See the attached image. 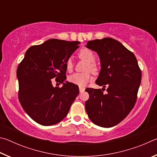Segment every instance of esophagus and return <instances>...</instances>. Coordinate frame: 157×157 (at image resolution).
<instances>
[{"mask_svg":"<svg viewBox=\"0 0 157 157\" xmlns=\"http://www.w3.org/2000/svg\"><path fill=\"white\" fill-rule=\"evenodd\" d=\"M79 92L82 93V92H83L84 91L85 88H84V87H83V86H79Z\"/></svg>","mask_w":157,"mask_h":157,"instance_id":"esophagus-1","label":"esophagus"}]
</instances>
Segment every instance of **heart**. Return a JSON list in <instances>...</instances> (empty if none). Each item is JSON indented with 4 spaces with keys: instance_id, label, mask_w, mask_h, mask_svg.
I'll list each match as a JSON object with an SVG mask.
<instances>
[{
    "instance_id": "obj_1",
    "label": "heart",
    "mask_w": 157,
    "mask_h": 157,
    "mask_svg": "<svg viewBox=\"0 0 157 157\" xmlns=\"http://www.w3.org/2000/svg\"><path fill=\"white\" fill-rule=\"evenodd\" d=\"M78 57L80 59L88 62L86 64L85 71H91L93 73H96L98 71V68L95 61V55L94 52L88 48H82L78 52ZM73 62L71 59H68L66 62V68L68 72L71 73L73 70ZM91 79V75L89 73H74L68 78V80L74 84L78 85L79 86H83L87 82Z\"/></svg>"
}]
</instances>
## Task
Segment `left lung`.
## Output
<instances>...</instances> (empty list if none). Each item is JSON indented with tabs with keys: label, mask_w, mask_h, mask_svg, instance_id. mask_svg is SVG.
I'll return each instance as SVG.
<instances>
[{
	"label": "left lung",
	"mask_w": 157,
	"mask_h": 157,
	"mask_svg": "<svg viewBox=\"0 0 157 157\" xmlns=\"http://www.w3.org/2000/svg\"><path fill=\"white\" fill-rule=\"evenodd\" d=\"M101 63L96 83L105 90L87 88L85 108L90 120L102 127H111L126 118L134 107L141 81V71L134 53L115 39L104 38L87 42Z\"/></svg>",
	"instance_id": "obj_1"
}]
</instances>
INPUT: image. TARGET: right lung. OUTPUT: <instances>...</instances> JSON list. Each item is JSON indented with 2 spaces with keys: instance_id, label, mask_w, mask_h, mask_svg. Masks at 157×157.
I'll return each instance as SVG.
<instances>
[{
  "instance_id": "add662e5",
  "label": "right lung",
  "mask_w": 157,
  "mask_h": 157,
  "mask_svg": "<svg viewBox=\"0 0 157 157\" xmlns=\"http://www.w3.org/2000/svg\"><path fill=\"white\" fill-rule=\"evenodd\" d=\"M79 41L52 39L29 48L18 65V100L28 115L44 126L62 121L79 94L78 85L52 86L53 78L63 83L66 62L79 48Z\"/></svg>"
}]
</instances>
